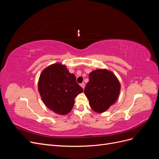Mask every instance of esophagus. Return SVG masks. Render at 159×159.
I'll list each match as a JSON object with an SVG mask.
<instances>
[{
    "instance_id": "34e87169",
    "label": "esophagus",
    "mask_w": 159,
    "mask_h": 159,
    "mask_svg": "<svg viewBox=\"0 0 159 159\" xmlns=\"http://www.w3.org/2000/svg\"><path fill=\"white\" fill-rule=\"evenodd\" d=\"M80 85H81V87L84 89V88H85V84H84V83H81V84H80Z\"/></svg>"
}]
</instances>
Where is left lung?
<instances>
[{"mask_svg": "<svg viewBox=\"0 0 159 159\" xmlns=\"http://www.w3.org/2000/svg\"><path fill=\"white\" fill-rule=\"evenodd\" d=\"M121 89V84L115 74L106 69L93 70L89 74V82L84 93L91 108L102 113L116 102Z\"/></svg>", "mask_w": 159, "mask_h": 159, "instance_id": "8db88e82", "label": "left lung"}]
</instances>
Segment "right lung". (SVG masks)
I'll return each instance as SVG.
<instances>
[{"label": "right lung", "instance_id": "right-lung-1", "mask_svg": "<svg viewBox=\"0 0 159 159\" xmlns=\"http://www.w3.org/2000/svg\"><path fill=\"white\" fill-rule=\"evenodd\" d=\"M38 86L46 106L61 115L71 111L75 98L83 92L82 88L76 82L75 75L60 63L48 66L42 71Z\"/></svg>", "mask_w": 159, "mask_h": 159}]
</instances>
